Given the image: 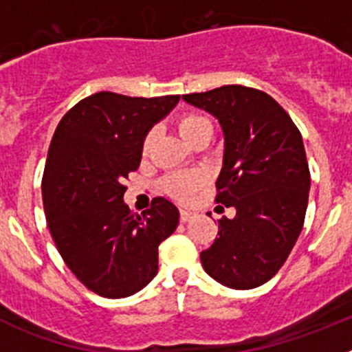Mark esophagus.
Segmentation results:
<instances>
[{"instance_id": "1", "label": "esophagus", "mask_w": 352, "mask_h": 352, "mask_svg": "<svg viewBox=\"0 0 352 352\" xmlns=\"http://www.w3.org/2000/svg\"><path fill=\"white\" fill-rule=\"evenodd\" d=\"M192 217H194V213H192V211H186V210L179 211V220H182V222H188Z\"/></svg>"}]
</instances>
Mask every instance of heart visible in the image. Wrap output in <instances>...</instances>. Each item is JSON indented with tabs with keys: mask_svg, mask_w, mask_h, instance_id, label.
Returning <instances> with one entry per match:
<instances>
[{
	"mask_svg": "<svg viewBox=\"0 0 352 352\" xmlns=\"http://www.w3.org/2000/svg\"><path fill=\"white\" fill-rule=\"evenodd\" d=\"M176 129L182 133V138L192 144L199 138H203V135H211L213 125H211V121L206 116H203V114L183 113L176 120ZM151 142H153V133L149 132L144 138V141H142V153H148L149 148H151ZM203 174L195 173V170H192V173H174L164 178V188L174 199L186 201V199L192 197V194L197 190L199 186L203 185Z\"/></svg>",
	"mask_w": 352,
	"mask_h": 352,
	"instance_id": "obj_1",
	"label": "heart"
}]
</instances>
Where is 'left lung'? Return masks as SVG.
Wrapping results in <instances>:
<instances>
[{
	"label": "left lung",
	"instance_id": "8db88e82",
	"mask_svg": "<svg viewBox=\"0 0 352 352\" xmlns=\"http://www.w3.org/2000/svg\"><path fill=\"white\" fill-rule=\"evenodd\" d=\"M183 100L219 118L226 151L214 201L236 208L234 219L219 220L201 263L226 287H259L284 266L303 229L310 170L300 130L256 88L229 84Z\"/></svg>",
	"mask_w": 352,
	"mask_h": 352
}]
</instances>
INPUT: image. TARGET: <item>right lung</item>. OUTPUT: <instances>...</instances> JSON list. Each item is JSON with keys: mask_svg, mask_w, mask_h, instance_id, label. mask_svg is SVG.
<instances>
[{"mask_svg": "<svg viewBox=\"0 0 352 352\" xmlns=\"http://www.w3.org/2000/svg\"><path fill=\"white\" fill-rule=\"evenodd\" d=\"M179 95L86 96L61 118L42 178L47 227L65 264L89 291L125 298L158 272V245L178 227V208L155 197L142 214L123 195L142 141Z\"/></svg>", "mask_w": 352, "mask_h": 352, "instance_id": "add662e5", "label": "right lung"}]
</instances>
